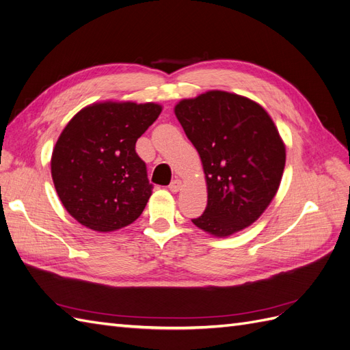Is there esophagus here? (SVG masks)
<instances>
[{"mask_svg":"<svg viewBox=\"0 0 350 350\" xmlns=\"http://www.w3.org/2000/svg\"><path fill=\"white\" fill-rule=\"evenodd\" d=\"M181 187H183V183L179 181V179H175V181H172L171 185H169V189H171L172 193H178L179 189H181Z\"/></svg>","mask_w":350,"mask_h":350,"instance_id":"1","label":"esophagus"}]
</instances>
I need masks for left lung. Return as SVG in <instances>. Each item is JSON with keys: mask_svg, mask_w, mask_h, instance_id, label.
<instances>
[{"mask_svg": "<svg viewBox=\"0 0 350 350\" xmlns=\"http://www.w3.org/2000/svg\"><path fill=\"white\" fill-rule=\"evenodd\" d=\"M174 112L197 149L207 207L193 224L216 238L252 225L276 196L286 146L260 103L225 90L179 100Z\"/></svg>", "mask_w": 350, "mask_h": 350, "instance_id": "left-lung-1", "label": "left lung"}]
</instances>
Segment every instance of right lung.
Segmentation results:
<instances>
[{
	"label": "right lung",
	"instance_id": "1",
	"mask_svg": "<svg viewBox=\"0 0 350 350\" xmlns=\"http://www.w3.org/2000/svg\"><path fill=\"white\" fill-rule=\"evenodd\" d=\"M162 112V105L94 102L61 131L51 175L68 215L92 230H118L139 219L152 196L135 142Z\"/></svg>",
	"mask_w": 350,
	"mask_h": 350
}]
</instances>
